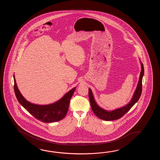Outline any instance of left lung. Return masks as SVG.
Here are the masks:
<instances>
[{
  "label": "left lung",
  "mask_w": 160,
  "mask_h": 160,
  "mask_svg": "<svg viewBox=\"0 0 160 160\" xmlns=\"http://www.w3.org/2000/svg\"><path fill=\"white\" fill-rule=\"evenodd\" d=\"M141 72L140 73L139 81L138 83L137 88L133 94V98L131 99L130 102L125 106H123L121 108L117 109L112 111H108V110H104L97 105L94 98L92 90L90 88H88V97H89L92 110L95 115L100 119L105 120V121H112V120L119 119L123 115H125L128 111H129L130 109H131L136 102L138 101L142 92V81L143 74H144L143 65L142 63V62H141Z\"/></svg>",
  "instance_id": "8db88e82"
}]
</instances>
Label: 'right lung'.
Returning a JSON list of instances; mask_svg holds the SVG:
<instances>
[{
  "label": "right lung",
  "instance_id": "right-lung-1",
  "mask_svg": "<svg viewBox=\"0 0 160 160\" xmlns=\"http://www.w3.org/2000/svg\"><path fill=\"white\" fill-rule=\"evenodd\" d=\"M14 92L18 102L36 119L49 123L59 121L65 118L68 111L70 99L76 88H72L57 102L47 105H39L31 103L24 98L18 88L14 75Z\"/></svg>",
  "mask_w": 160,
  "mask_h": 160
}]
</instances>
